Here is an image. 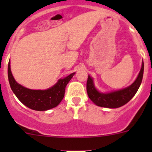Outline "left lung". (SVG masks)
I'll return each mask as SVG.
<instances>
[{
  "label": "left lung",
  "mask_w": 152,
  "mask_h": 152,
  "mask_svg": "<svg viewBox=\"0 0 152 152\" xmlns=\"http://www.w3.org/2000/svg\"><path fill=\"white\" fill-rule=\"evenodd\" d=\"M144 64L142 63V67L138 76L129 87L118 91L112 92L110 93H99L93 85V79L88 76L87 81V92L90 100L95 104L107 108H118L128 103L133 96L135 95L141 84L143 76Z\"/></svg>",
  "instance_id": "left-lung-1"
}]
</instances>
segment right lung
Segmentation results:
<instances>
[{"mask_svg":"<svg viewBox=\"0 0 152 152\" xmlns=\"http://www.w3.org/2000/svg\"><path fill=\"white\" fill-rule=\"evenodd\" d=\"M74 74L71 73L65 79H59L56 85L48 90H30L17 83L11 72L10 62L8 65L9 82L13 93L24 105L37 111H45L59 104L65 96V87Z\"/></svg>","mask_w":152,"mask_h":152,"instance_id":"right-lung-1","label":"right lung"}]
</instances>
